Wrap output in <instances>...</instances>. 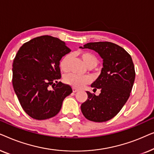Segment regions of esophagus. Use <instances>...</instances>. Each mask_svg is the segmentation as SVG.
I'll return each mask as SVG.
<instances>
[{"label": "esophagus", "instance_id": "obj_1", "mask_svg": "<svg viewBox=\"0 0 154 154\" xmlns=\"http://www.w3.org/2000/svg\"><path fill=\"white\" fill-rule=\"evenodd\" d=\"M79 91V89H77L76 88H73V92H76Z\"/></svg>", "mask_w": 154, "mask_h": 154}]
</instances>
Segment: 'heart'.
<instances>
[{
  "mask_svg": "<svg viewBox=\"0 0 154 154\" xmlns=\"http://www.w3.org/2000/svg\"><path fill=\"white\" fill-rule=\"evenodd\" d=\"M81 57L86 66L89 69L94 68L98 64V60L94 54L88 52H83L81 53ZM71 58L70 54H67L61 60L60 62V67L61 71L63 72H67L69 69V62ZM92 81L91 77L89 75H78L70 73L65 75L64 83L72 86L73 88H81L86 84L90 83Z\"/></svg>",
  "mask_w": 154,
  "mask_h": 154,
  "instance_id": "1",
  "label": "heart"
}]
</instances>
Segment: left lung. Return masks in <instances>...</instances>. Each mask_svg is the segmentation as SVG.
<instances>
[{
  "label": "left lung",
  "mask_w": 154,
  "mask_h": 154,
  "mask_svg": "<svg viewBox=\"0 0 154 154\" xmlns=\"http://www.w3.org/2000/svg\"><path fill=\"white\" fill-rule=\"evenodd\" d=\"M83 48L98 52L103 59V68L91 85L93 91L100 89L101 93L96 96L87 92L88 99L81 104V111L89 121H107L119 113L130 95L135 79L133 62L128 52L111 42L88 43Z\"/></svg>",
  "instance_id": "obj_1"
}]
</instances>
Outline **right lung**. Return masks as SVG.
I'll return each instance as SVG.
<instances>
[{
    "label": "right lung",
    "instance_id": "add662e5",
    "mask_svg": "<svg viewBox=\"0 0 154 154\" xmlns=\"http://www.w3.org/2000/svg\"><path fill=\"white\" fill-rule=\"evenodd\" d=\"M71 52L64 41L41 35L23 44L12 63V85L24 111L32 119L45 120L60 112L72 92L61 79L60 61ZM53 87L49 90V86Z\"/></svg>",
    "mask_w": 154,
    "mask_h": 154
}]
</instances>
